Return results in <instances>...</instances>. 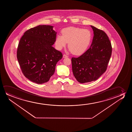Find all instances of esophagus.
<instances>
[{"label": "esophagus", "mask_w": 132, "mask_h": 132, "mask_svg": "<svg viewBox=\"0 0 132 132\" xmlns=\"http://www.w3.org/2000/svg\"><path fill=\"white\" fill-rule=\"evenodd\" d=\"M67 57H68V56H67V55H66V54H64L63 55V58H67Z\"/></svg>", "instance_id": "esophagus-1"}]
</instances>
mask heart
Instances as JSON below:
<instances>
[{"label":"heart","mask_w":132,"mask_h":132,"mask_svg":"<svg viewBox=\"0 0 132 132\" xmlns=\"http://www.w3.org/2000/svg\"><path fill=\"white\" fill-rule=\"evenodd\" d=\"M62 34L56 36L55 45L60 50L68 42L69 51L73 54L78 55L84 52L90 43L92 33L88 29L70 27L62 31Z\"/></svg>","instance_id":"1"}]
</instances>
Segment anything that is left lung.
I'll return each mask as SVG.
<instances>
[{
    "label": "left lung",
    "instance_id": "8db88e82",
    "mask_svg": "<svg viewBox=\"0 0 132 132\" xmlns=\"http://www.w3.org/2000/svg\"><path fill=\"white\" fill-rule=\"evenodd\" d=\"M94 36L90 48L78 58H72L73 74L81 83L96 81L105 72L112 53L106 34L94 26Z\"/></svg>",
    "mask_w": 132,
    "mask_h": 132
}]
</instances>
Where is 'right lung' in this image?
Returning a JSON list of instances; mask_svg holds the SVG:
<instances>
[{
  "instance_id": "obj_1",
  "label": "right lung",
  "mask_w": 132,
  "mask_h": 132,
  "mask_svg": "<svg viewBox=\"0 0 132 132\" xmlns=\"http://www.w3.org/2000/svg\"><path fill=\"white\" fill-rule=\"evenodd\" d=\"M52 26L39 25L29 29L21 38L17 59L22 72L30 81L37 84L49 81L55 66L63 57L53 47L57 32Z\"/></svg>"
}]
</instances>
